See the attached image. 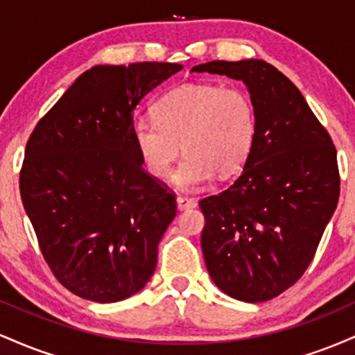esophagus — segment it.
Listing matches in <instances>:
<instances>
[{
	"label": "esophagus",
	"instance_id": "1",
	"mask_svg": "<svg viewBox=\"0 0 355 355\" xmlns=\"http://www.w3.org/2000/svg\"><path fill=\"white\" fill-rule=\"evenodd\" d=\"M177 205L180 210H187V209H191V207H195V200L191 197H183V195H178Z\"/></svg>",
	"mask_w": 355,
	"mask_h": 355
}]
</instances>
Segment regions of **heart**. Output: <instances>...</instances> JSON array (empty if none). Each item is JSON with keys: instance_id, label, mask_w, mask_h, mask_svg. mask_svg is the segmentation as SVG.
Here are the masks:
<instances>
[{"instance_id": "heart-1", "label": "heart", "mask_w": 355, "mask_h": 355, "mask_svg": "<svg viewBox=\"0 0 355 355\" xmlns=\"http://www.w3.org/2000/svg\"><path fill=\"white\" fill-rule=\"evenodd\" d=\"M155 120L138 118L133 140L146 172L157 178L170 173L182 150L185 157L173 173L182 190H195L215 173H237L250 157L257 108L250 93L218 83L185 85L155 105Z\"/></svg>"}]
</instances>
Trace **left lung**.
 <instances>
[{
  "label": "left lung",
  "instance_id": "obj_1",
  "mask_svg": "<svg viewBox=\"0 0 355 355\" xmlns=\"http://www.w3.org/2000/svg\"><path fill=\"white\" fill-rule=\"evenodd\" d=\"M191 71L242 80L255 103L259 128L243 170L198 205L211 280L234 299L266 302L315 255L339 200L336 146L299 88L267 61L217 60Z\"/></svg>",
  "mask_w": 355,
  "mask_h": 355
}]
</instances>
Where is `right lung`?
I'll list each match as a JSON object with an SVG mask.
<instances>
[{"label": "right lung", "mask_w": 355, "mask_h": 355, "mask_svg": "<svg viewBox=\"0 0 355 355\" xmlns=\"http://www.w3.org/2000/svg\"><path fill=\"white\" fill-rule=\"evenodd\" d=\"M178 63L98 64L85 71L35 126L19 193L56 280L81 299L118 302L157 267L177 214L175 193L145 172L133 112Z\"/></svg>", "instance_id": "right-lung-1"}]
</instances>
